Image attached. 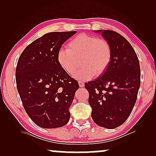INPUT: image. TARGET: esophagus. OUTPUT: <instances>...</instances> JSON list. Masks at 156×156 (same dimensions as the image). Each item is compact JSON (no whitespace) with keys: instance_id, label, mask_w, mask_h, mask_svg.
<instances>
[{"instance_id":"1","label":"esophagus","mask_w":156,"mask_h":156,"mask_svg":"<svg viewBox=\"0 0 156 156\" xmlns=\"http://www.w3.org/2000/svg\"><path fill=\"white\" fill-rule=\"evenodd\" d=\"M79 85H80V87H83L84 86V83L82 81H79Z\"/></svg>"}]
</instances>
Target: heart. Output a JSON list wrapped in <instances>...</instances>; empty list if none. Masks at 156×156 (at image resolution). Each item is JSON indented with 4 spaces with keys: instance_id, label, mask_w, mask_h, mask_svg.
Masks as SVG:
<instances>
[{
    "instance_id": "b5f03b06",
    "label": "heart",
    "mask_w": 156,
    "mask_h": 156,
    "mask_svg": "<svg viewBox=\"0 0 156 156\" xmlns=\"http://www.w3.org/2000/svg\"><path fill=\"white\" fill-rule=\"evenodd\" d=\"M67 48L58 50L57 62L64 71L72 74L80 59L82 66L74 74L77 80H88L95 74L104 73L112 59V48L108 42L94 35L80 34L68 42Z\"/></svg>"
}]
</instances>
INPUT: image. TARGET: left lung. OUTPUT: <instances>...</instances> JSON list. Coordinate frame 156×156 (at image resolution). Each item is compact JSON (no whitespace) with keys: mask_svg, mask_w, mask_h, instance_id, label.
I'll use <instances>...</instances> for the list:
<instances>
[{"mask_svg":"<svg viewBox=\"0 0 156 156\" xmlns=\"http://www.w3.org/2000/svg\"><path fill=\"white\" fill-rule=\"evenodd\" d=\"M101 33L112 48L110 64L97 80L84 84L89 91L91 117L99 126L113 129L129 118L135 105L140 85L137 55L124 37L107 30Z\"/></svg>","mask_w":156,"mask_h":156,"instance_id":"1","label":"left lung"}]
</instances>
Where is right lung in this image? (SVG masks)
<instances>
[{"label":"right lung","instance_id":"right-lung-1","mask_svg":"<svg viewBox=\"0 0 156 156\" xmlns=\"http://www.w3.org/2000/svg\"><path fill=\"white\" fill-rule=\"evenodd\" d=\"M76 33H46L27 46L19 57L17 89L25 112L40 127L55 129L69 120V108L80 86L59 65L57 54Z\"/></svg>","mask_w":156,"mask_h":156}]
</instances>
